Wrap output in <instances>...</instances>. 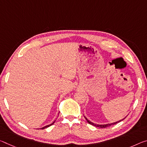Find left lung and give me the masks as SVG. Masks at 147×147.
Instances as JSON below:
<instances>
[{
	"label": "left lung",
	"instance_id": "8db88e82",
	"mask_svg": "<svg viewBox=\"0 0 147 147\" xmlns=\"http://www.w3.org/2000/svg\"><path fill=\"white\" fill-rule=\"evenodd\" d=\"M84 118H86V120H87V122H88V123H89L90 124L92 125H94V126H95V127H99V128H105V127H107L110 126V125H114V124H117V123L120 122V121H122V120H124L125 117L124 118H123V119H122V120L117 121V122H113V123H109V124H95V123H93V122H91V121H90L89 120H88V118H86V116H84Z\"/></svg>",
	"mask_w": 147,
	"mask_h": 147
}]
</instances>
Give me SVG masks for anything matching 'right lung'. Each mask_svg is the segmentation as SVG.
<instances>
[{
	"mask_svg": "<svg viewBox=\"0 0 147 147\" xmlns=\"http://www.w3.org/2000/svg\"><path fill=\"white\" fill-rule=\"evenodd\" d=\"M55 122V121H53V122L52 123V124H49V125H46V126H44V127H41L40 129H45V128H46V127H48L51 126V125L54 124Z\"/></svg>",
	"mask_w": 147,
	"mask_h": 147,
	"instance_id": "right-lung-1",
	"label": "right lung"
}]
</instances>
